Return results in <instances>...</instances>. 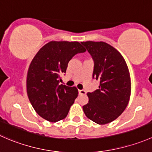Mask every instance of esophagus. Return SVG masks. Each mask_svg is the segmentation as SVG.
<instances>
[{
  "instance_id": "34e87169",
  "label": "esophagus",
  "mask_w": 152,
  "mask_h": 152,
  "mask_svg": "<svg viewBox=\"0 0 152 152\" xmlns=\"http://www.w3.org/2000/svg\"><path fill=\"white\" fill-rule=\"evenodd\" d=\"M78 93H79L80 95H85L86 94V92L84 90H79L78 91Z\"/></svg>"
}]
</instances>
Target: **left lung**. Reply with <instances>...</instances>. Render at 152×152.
<instances>
[{
    "label": "left lung",
    "mask_w": 152,
    "mask_h": 152,
    "mask_svg": "<svg viewBox=\"0 0 152 152\" xmlns=\"http://www.w3.org/2000/svg\"><path fill=\"white\" fill-rule=\"evenodd\" d=\"M94 62L93 78L99 80V89L88 93V102L83 107L87 118L98 124L116 119L129 103L131 80L121 54L104 42H82Z\"/></svg>",
    "instance_id": "8db88e82"
}]
</instances>
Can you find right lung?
Returning a JSON list of instances; mask_svg holds the SVG:
<instances>
[{
	"label": "right lung",
	"mask_w": 152,
	"mask_h": 152,
	"mask_svg": "<svg viewBox=\"0 0 152 152\" xmlns=\"http://www.w3.org/2000/svg\"><path fill=\"white\" fill-rule=\"evenodd\" d=\"M86 50L78 42L51 41L34 56L28 71L26 86L30 102L42 118L56 122L66 117L78 90L59 85V80L73 56Z\"/></svg>",
	"instance_id": "right-lung-1"
}]
</instances>
